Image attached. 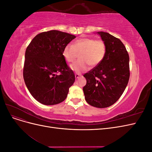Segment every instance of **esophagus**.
Returning a JSON list of instances; mask_svg holds the SVG:
<instances>
[{"mask_svg": "<svg viewBox=\"0 0 152 152\" xmlns=\"http://www.w3.org/2000/svg\"><path fill=\"white\" fill-rule=\"evenodd\" d=\"M75 76L76 79H78V78H79V77L81 76V75H80V74H79V73H75Z\"/></svg>", "mask_w": 152, "mask_h": 152, "instance_id": "obj_1", "label": "esophagus"}]
</instances>
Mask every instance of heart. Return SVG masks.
Masks as SVG:
<instances>
[{"mask_svg":"<svg viewBox=\"0 0 152 152\" xmlns=\"http://www.w3.org/2000/svg\"><path fill=\"white\" fill-rule=\"evenodd\" d=\"M107 45L103 40L93 37H82L76 40L73 45L64 48L63 56L67 62L72 63L80 54V60L71 65V69L76 73L86 71L91 66L98 65L107 54Z\"/></svg>","mask_w":152,"mask_h":152,"instance_id":"1","label":"heart"}]
</instances>
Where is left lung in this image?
Returning a JSON list of instances; mask_svg holds the SVG:
<instances>
[{
  "label": "left lung",
  "mask_w": 152,
  "mask_h": 152,
  "mask_svg": "<svg viewBox=\"0 0 152 152\" xmlns=\"http://www.w3.org/2000/svg\"><path fill=\"white\" fill-rule=\"evenodd\" d=\"M107 45L102 63L85 73L83 91L86 102L97 108H107L121 98L130 77L129 56L121 40L107 32L99 31Z\"/></svg>",
  "instance_id": "1"
}]
</instances>
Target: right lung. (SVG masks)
I'll use <instances>...</instances> for the list:
<instances>
[{
	"label": "right lung",
	"instance_id": "obj_1",
	"mask_svg": "<svg viewBox=\"0 0 152 152\" xmlns=\"http://www.w3.org/2000/svg\"><path fill=\"white\" fill-rule=\"evenodd\" d=\"M76 37L58 30L37 35L25 51L23 79L32 96L45 105L63 102L74 83V73L63 56V49Z\"/></svg>",
	"mask_w": 152,
	"mask_h": 152
}]
</instances>
